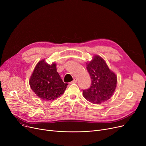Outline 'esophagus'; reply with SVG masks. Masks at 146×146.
Instances as JSON below:
<instances>
[{
    "instance_id": "1",
    "label": "esophagus",
    "mask_w": 146,
    "mask_h": 146,
    "mask_svg": "<svg viewBox=\"0 0 146 146\" xmlns=\"http://www.w3.org/2000/svg\"><path fill=\"white\" fill-rule=\"evenodd\" d=\"M77 82H78V79L74 78V80H73L72 82H70V83H71V84H72V83H77Z\"/></svg>"
}]
</instances>
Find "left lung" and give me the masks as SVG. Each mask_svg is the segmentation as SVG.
Segmentation results:
<instances>
[{
	"label": "left lung",
	"mask_w": 146,
	"mask_h": 146,
	"mask_svg": "<svg viewBox=\"0 0 146 146\" xmlns=\"http://www.w3.org/2000/svg\"><path fill=\"white\" fill-rule=\"evenodd\" d=\"M87 70L92 79L90 87L83 90V95L89 102L101 104L112 96L117 85V76L103 58L95 55L86 63Z\"/></svg>",
	"instance_id": "1"
}]
</instances>
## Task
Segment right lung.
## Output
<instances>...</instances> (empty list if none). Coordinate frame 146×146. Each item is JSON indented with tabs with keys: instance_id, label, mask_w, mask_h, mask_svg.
Listing matches in <instances>:
<instances>
[{
	"instance_id": "obj_1",
	"label": "right lung",
	"mask_w": 146,
	"mask_h": 146,
	"mask_svg": "<svg viewBox=\"0 0 146 146\" xmlns=\"http://www.w3.org/2000/svg\"><path fill=\"white\" fill-rule=\"evenodd\" d=\"M29 83L36 95L46 101H53L61 96L68 85L63 82L57 72L56 63L49 64L45 59L36 64Z\"/></svg>"
}]
</instances>
